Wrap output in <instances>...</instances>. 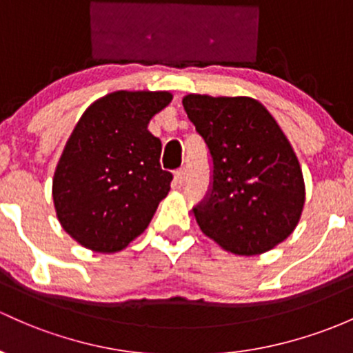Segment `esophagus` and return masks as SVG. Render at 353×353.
Masks as SVG:
<instances>
[{
    "label": "esophagus",
    "instance_id": "1",
    "mask_svg": "<svg viewBox=\"0 0 353 353\" xmlns=\"http://www.w3.org/2000/svg\"><path fill=\"white\" fill-rule=\"evenodd\" d=\"M183 180H185V170L183 168L176 170V172H175V180H173V183H175L176 187H180V185L183 183Z\"/></svg>",
    "mask_w": 353,
    "mask_h": 353
}]
</instances>
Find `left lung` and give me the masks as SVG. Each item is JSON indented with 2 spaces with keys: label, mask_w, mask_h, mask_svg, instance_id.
<instances>
[{
  "label": "left lung",
  "mask_w": 353,
  "mask_h": 353,
  "mask_svg": "<svg viewBox=\"0 0 353 353\" xmlns=\"http://www.w3.org/2000/svg\"><path fill=\"white\" fill-rule=\"evenodd\" d=\"M183 108L212 157V187L193 208L225 251L257 256L291 236L305 205L299 161L276 119L252 97L188 94Z\"/></svg>",
  "instance_id": "obj_1"
}]
</instances>
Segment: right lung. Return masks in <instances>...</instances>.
Returning a JSON list of instances; mask_svg holds the SVG:
<instances>
[{"label": "right lung", "instance_id": "1", "mask_svg": "<svg viewBox=\"0 0 353 353\" xmlns=\"http://www.w3.org/2000/svg\"><path fill=\"white\" fill-rule=\"evenodd\" d=\"M173 99L166 90H117L85 109L55 168L52 195L60 225L96 252L123 251L141 236L170 192L151 117Z\"/></svg>", "mask_w": 353, "mask_h": 353}]
</instances>
